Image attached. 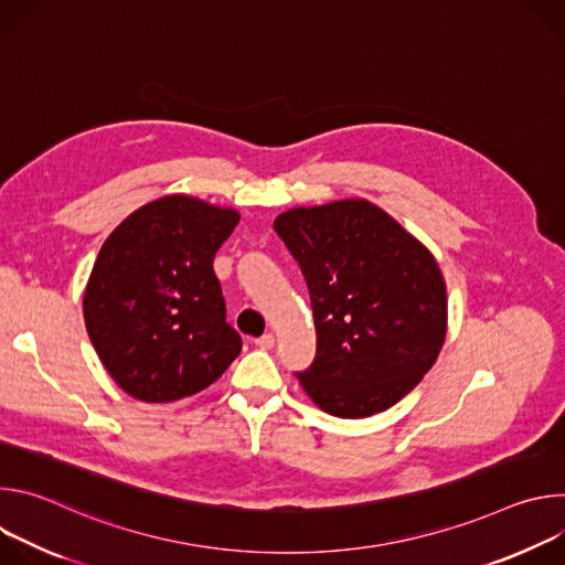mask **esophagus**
Wrapping results in <instances>:
<instances>
[{
	"label": "esophagus",
	"instance_id": "1",
	"mask_svg": "<svg viewBox=\"0 0 565 565\" xmlns=\"http://www.w3.org/2000/svg\"><path fill=\"white\" fill-rule=\"evenodd\" d=\"M255 344H257L259 349H264V351H270V349L275 347V335H273V333H264L262 338L255 340Z\"/></svg>",
	"mask_w": 565,
	"mask_h": 565
}]
</instances>
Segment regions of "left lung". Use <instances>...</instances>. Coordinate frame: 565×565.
Here are the masks:
<instances>
[{
  "label": "left lung",
  "mask_w": 565,
  "mask_h": 565,
  "mask_svg": "<svg viewBox=\"0 0 565 565\" xmlns=\"http://www.w3.org/2000/svg\"><path fill=\"white\" fill-rule=\"evenodd\" d=\"M275 232L297 259L317 353L297 373L315 405L369 418L405 397L447 335V288L434 255L382 207L344 199L292 207Z\"/></svg>",
  "instance_id": "1"
}]
</instances>
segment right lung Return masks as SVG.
<instances>
[{"instance_id":"right-lung-1","label":"right lung","mask_w":565,"mask_h":565,"mask_svg":"<svg viewBox=\"0 0 565 565\" xmlns=\"http://www.w3.org/2000/svg\"><path fill=\"white\" fill-rule=\"evenodd\" d=\"M236 223L232 207L170 194L107 236L87 281L85 324L100 362L131 397L194 395L241 353L212 268Z\"/></svg>"}]
</instances>
